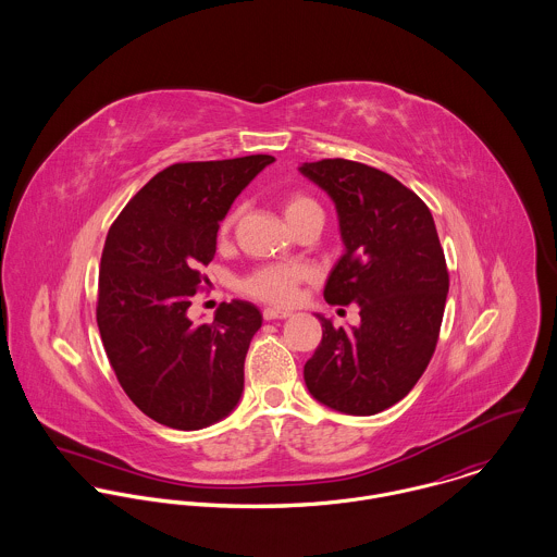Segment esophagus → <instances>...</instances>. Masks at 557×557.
<instances>
[{
	"instance_id": "obj_1",
	"label": "esophagus",
	"mask_w": 557,
	"mask_h": 557,
	"mask_svg": "<svg viewBox=\"0 0 557 557\" xmlns=\"http://www.w3.org/2000/svg\"><path fill=\"white\" fill-rule=\"evenodd\" d=\"M292 315V311H283V309H263V319H285Z\"/></svg>"
}]
</instances>
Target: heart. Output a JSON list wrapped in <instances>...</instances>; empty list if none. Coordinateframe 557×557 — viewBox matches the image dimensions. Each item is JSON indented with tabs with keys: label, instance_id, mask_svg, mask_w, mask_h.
Here are the masks:
<instances>
[{
	"label": "heart",
	"instance_id": "heart-1",
	"mask_svg": "<svg viewBox=\"0 0 557 557\" xmlns=\"http://www.w3.org/2000/svg\"><path fill=\"white\" fill-rule=\"evenodd\" d=\"M318 208L315 199L305 193H294L283 201V214L289 225H294L305 212ZM236 221V214H227L223 230H230ZM311 278V268L305 263H265L255 268L248 276L239 281V292L270 305H292L298 298L300 285Z\"/></svg>",
	"mask_w": 557,
	"mask_h": 557
}]
</instances>
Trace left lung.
Instances as JSON below:
<instances>
[{
    "mask_svg": "<svg viewBox=\"0 0 557 557\" xmlns=\"http://www.w3.org/2000/svg\"><path fill=\"white\" fill-rule=\"evenodd\" d=\"M300 171L332 197L345 242L323 298L360 307L349 330L319 318L305 382L336 411L373 416L407 397L433 358L448 296L444 248L426 203L397 177L345 159Z\"/></svg>",
    "mask_w": 557,
    "mask_h": 557,
    "instance_id": "8db88e82",
    "label": "left lung"
}]
</instances>
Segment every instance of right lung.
<instances>
[{
	"mask_svg": "<svg viewBox=\"0 0 557 557\" xmlns=\"http://www.w3.org/2000/svg\"><path fill=\"white\" fill-rule=\"evenodd\" d=\"M274 157L175 162L113 221L98 274L96 321L111 369L152 420L180 431L225 418L242 397L244 358L261 313L223 302L212 323L186 318L208 281L219 223Z\"/></svg>",
	"mask_w": 557,
	"mask_h": 557,
	"instance_id": "1",
	"label": "right lung"
}]
</instances>
